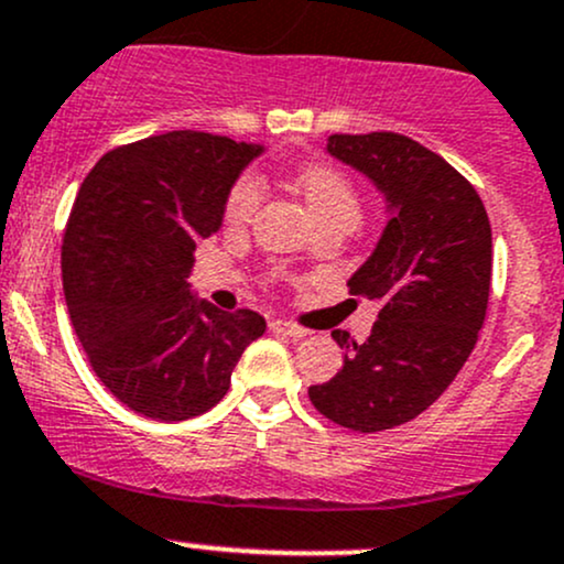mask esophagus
Returning a JSON list of instances; mask_svg holds the SVG:
<instances>
[{
  "mask_svg": "<svg viewBox=\"0 0 564 564\" xmlns=\"http://www.w3.org/2000/svg\"><path fill=\"white\" fill-rule=\"evenodd\" d=\"M270 329L278 334H286V337H305V326H296L292 321H270Z\"/></svg>",
  "mask_w": 564,
  "mask_h": 564,
  "instance_id": "obj_1",
  "label": "esophagus"
}]
</instances>
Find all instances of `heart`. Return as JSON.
I'll list each match as a JSON object with an SVG mask.
<instances>
[{
    "label": "heart",
    "instance_id": "obj_1",
    "mask_svg": "<svg viewBox=\"0 0 564 564\" xmlns=\"http://www.w3.org/2000/svg\"><path fill=\"white\" fill-rule=\"evenodd\" d=\"M294 182L305 195L307 208L315 216V221H332V219H345L356 221L358 212H361V203H358V192L352 187V182L345 176L343 171L334 169L329 163H307L302 169H296ZM264 197V184L257 173L246 171L230 184L225 195V206H221V221H225L230 230H240V227L251 225V219L257 216L259 206H262Z\"/></svg>",
    "mask_w": 564,
    "mask_h": 564
}]
</instances>
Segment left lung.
I'll list each match as a JSON object with an SVG mask.
<instances>
[{
    "instance_id": "1",
    "label": "left lung",
    "mask_w": 564,
    "mask_h": 564,
    "mask_svg": "<svg viewBox=\"0 0 564 564\" xmlns=\"http://www.w3.org/2000/svg\"><path fill=\"white\" fill-rule=\"evenodd\" d=\"M329 154L367 173L393 216L350 294L380 302L364 343L348 332L343 369L311 401L343 429L377 433L425 412L471 356L492 278V230L474 184L420 141L393 131L334 133Z\"/></svg>"
}]
</instances>
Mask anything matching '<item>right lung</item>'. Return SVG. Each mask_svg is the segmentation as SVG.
Wrapping results in <instances>:
<instances>
[{
    "instance_id": "1",
    "label": "right lung",
    "mask_w": 564,
    "mask_h": 564,
    "mask_svg": "<svg viewBox=\"0 0 564 564\" xmlns=\"http://www.w3.org/2000/svg\"><path fill=\"white\" fill-rule=\"evenodd\" d=\"M259 144L171 131L104 154L77 192L64 246V294L93 372L144 417L176 423L225 399L238 358L264 334L253 311L189 294L195 243Z\"/></svg>"
}]
</instances>
